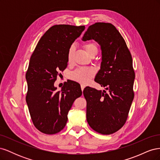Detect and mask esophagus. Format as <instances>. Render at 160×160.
<instances>
[{"label":"esophagus","instance_id":"1","mask_svg":"<svg viewBox=\"0 0 160 160\" xmlns=\"http://www.w3.org/2000/svg\"><path fill=\"white\" fill-rule=\"evenodd\" d=\"M85 88V85H83V84H81V90H82V91H83V90H84V88Z\"/></svg>","mask_w":160,"mask_h":160}]
</instances>
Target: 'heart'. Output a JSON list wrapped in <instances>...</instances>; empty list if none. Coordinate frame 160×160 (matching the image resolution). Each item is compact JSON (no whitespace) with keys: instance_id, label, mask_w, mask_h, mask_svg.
Segmentation results:
<instances>
[{"instance_id":"obj_1","label":"heart","mask_w":160,"mask_h":160,"mask_svg":"<svg viewBox=\"0 0 160 160\" xmlns=\"http://www.w3.org/2000/svg\"><path fill=\"white\" fill-rule=\"evenodd\" d=\"M83 48L89 57L91 55L94 54V53H98V46L95 42H87L84 44ZM74 52L75 47L74 46H71L69 48L68 54H67V59H68L69 62L72 61ZM95 73V71L94 69L91 68V67H86V68L84 67V68H78L74 71H72L70 75V77L71 79L79 82V83L87 84L94 77Z\"/></svg>"}]
</instances>
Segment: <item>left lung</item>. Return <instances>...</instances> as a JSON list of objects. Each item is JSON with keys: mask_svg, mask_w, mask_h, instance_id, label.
I'll return each instance as SVG.
<instances>
[{"mask_svg": "<svg viewBox=\"0 0 160 160\" xmlns=\"http://www.w3.org/2000/svg\"><path fill=\"white\" fill-rule=\"evenodd\" d=\"M93 39L101 46L102 61L95 81L108 92L87 87V121L95 132L113 133L126 122L134 98L135 72L132 55L117 28L111 23L96 22L89 27L82 38Z\"/></svg>", "mask_w": 160, "mask_h": 160, "instance_id": "1", "label": "left lung"}]
</instances>
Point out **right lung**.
<instances>
[{"mask_svg":"<svg viewBox=\"0 0 160 160\" xmlns=\"http://www.w3.org/2000/svg\"><path fill=\"white\" fill-rule=\"evenodd\" d=\"M85 26L57 25L38 41L26 72V101L32 123L41 132L55 134L63 129L74 101L82 95L79 83L65 82L57 91L54 83L60 71L67 66V54Z\"/></svg>","mask_w":160,"mask_h":160,"instance_id":"obj_1","label":"right lung"}]
</instances>
